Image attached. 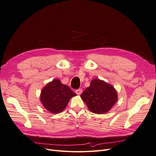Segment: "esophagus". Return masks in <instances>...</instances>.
<instances>
[{"instance_id":"34e87169","label":"esophagus","mask_w":156,"mask_h":156,"mask_svg":"<svg viewBox=\"0 0 156 156\" xmlns=\"http://www.w3.org/2000/svg\"><path fill=\"white\" fill-rule=\"evenodd\" d=\"M75 92H76V94L77 95H80L81 93H82V89L79 88V89H78V90H76Z\"/></svg>"}]
</instances>
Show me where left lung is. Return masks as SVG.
Masks as SVG:
<instances>
[{
    "mask_svg": "<svg viewBox=\"0 0 156 156\" xmlns=\"http://www.w3.org/2000/svg\"><path fill=\"white\" fill-rule=\"evenodd\" d=\"M88 109L95 114L109 111L118 101L116 90L105 81L95 78L80 95Z\"/></svg>",
    "mask_w": 156,
    "mask_h": 156,
    "instance_id": "1",
    "label": "left lung"
}]
</instances>
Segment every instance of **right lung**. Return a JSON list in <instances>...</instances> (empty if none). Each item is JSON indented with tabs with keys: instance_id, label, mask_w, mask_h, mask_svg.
Returning <instances> with one entry per match:
<instances>
[{
	"instance_id": "right-lung-1",
	"label": "right lung",
	"mask_w": 156,
	"mask_h": 156,
	"mask_svg": "<svg viewBox=\"0 0 156 156\" xmlns=\"http://www.w3.org/2000/svg\"><path fill=\"white\" fill-rule=\"evenodd\" d=\"M76 95L68 86L62 84L59 80L54 79L42 88L40 99L48 112L58 114L65 109L70 99Z\"/></svg>"
}]
</instances>
